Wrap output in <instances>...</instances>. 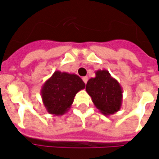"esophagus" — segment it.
I'll return each mask as SVG.
<instances>
[{
  "instance_id": "1",
  "label": "esophagus",
  "mask_w": 159,
  "mask_h": 159,
  "mask_svg": "<svg viewBox=\"0 0 159 159\" xmlns=\"http://www.w3.org/2000/svg\"><path fill=\"white\" fill-rule=\"evenodd\" d=\"M82 80H83V82H85V84H86V82H87V81H88V77H82Z\"/></svg>"
}]
</instances>
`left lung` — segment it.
Masks as SVG:
<instances>
[{
  "mask_svg": "<svg viewBox=\"0 0 159 159\" xmlns=\"http://www.w3.org/2000/svg\"><path fill=\"white\" fill-rule=\"evenodd\" d=\"M86 90L96 108L102 115L108 116L121 108L123 89L118 81L106 69L95 72V77L87 82Z\"/></svg>",
  "mask_w": 159,
  "mask_h": 159,
  "instance_id": "8db88e82",
  "label": "left lung"
}]
</instances>
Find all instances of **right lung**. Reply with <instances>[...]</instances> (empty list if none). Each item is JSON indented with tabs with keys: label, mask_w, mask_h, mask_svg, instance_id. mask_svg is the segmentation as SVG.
Returning <instances> with one entry per match:
<instances>
[{
	"label": "right lung",
	"mask_w": 159,
	"mask_h": 159,
	"mask_svg": "<svg viewBox=\"0 0 159 159\" xmlns=\"http://www.w3.org/2000/svg\"><path fill=\"white\" fill-rule=\"evenodd\" d=\"M82 78L74 73L55 71L43 83L40 90L47 111L53 116L68 112L77 92L85 89Z\"/></svg>",
	"instance_id": "right-lung-1"
}]
</instances>
